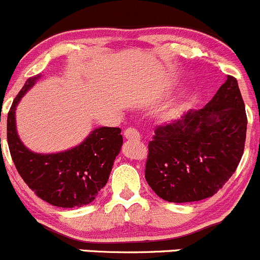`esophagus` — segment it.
Listing matches in <instances>:
<instances>
[{"label":"esophagus","mask_w":260,"mask_h":260,"mask_svg":"<svg viewBox=\"0 0 260 260\" xmlns=\"http://www.w3.org/2000/svg\"><path fill=\"white\" fill-rule=\"evenodd\" d=\"M124 136L125 139H127V140H140V134H139V131L136 129H134V127H129V129H126L124 131Z\"/></svg>","instance_id":"1"}]
</instances>
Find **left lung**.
Instances as JSON below:
<instances>
[{
    "mask_svg": "<svg viewBox=\"0 0 260 260\" xmlns=\"http://www.w3.org/2000/svg\"><path fill=\"white\" fill-rule=\"evenodd\" d=\"M247 124L237 79L226 76L204 108L156 127L145 167L150 188L171 203L213 197L239 165Z\"/></svg>",
    "mask_w": 260,
    "mask_h": 260,
    "instance_id": "left-lung-1",
    "label": "left lung"
}]
</instances>
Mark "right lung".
<instances>
[{"instance_id":"1","label":"right lung","mask_w":260,"mask_h":260,"mask_svg":"<svg viewBox=\"0 0 260 260\" xmlns=\"http://www.w3.org/2000/svg\"><path fill=\"white\" fill-rule=\"evenodd\" d=\"M40 76L30 77L7 115V143L18 174L32 191L51 205L84 207L98 197L110 176L122 146L119 127H98L79 145L60 152L39 154L26 148L16 129V108ZM1 121V120H0Z\"/></svg>"}]
</instances>
